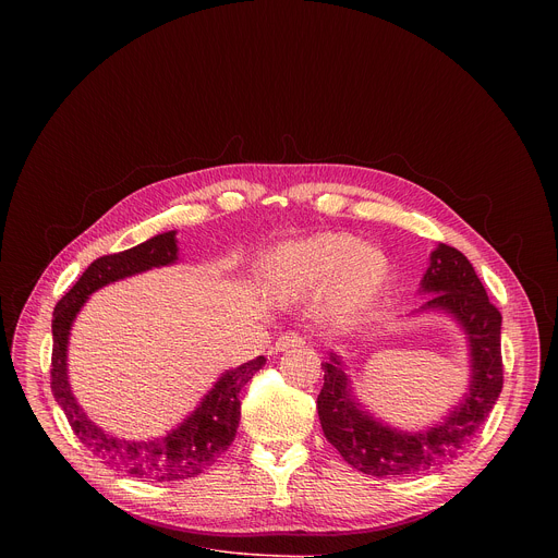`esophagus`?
<instances>
[{"instance_id":"obj_1","label":"esophagus","mask_w":558,"mask_h":558,"mask_svg":"<svg viewBox=\"0 0 558 558\" xmlns=\"http://www.w3.org/2000/svg\"><path fill=\"white\" fill-rule=\"evenodd\" d=\"M302 344H306V336H302L298 331H287L276 340V351H289V349H295Z\"/></svg>"}]
</instances>
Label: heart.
Here are the masks:
<instances>
[{"mask_svg": "<svg viewBox=\"0 0 558 558\" xmlns=\"http://www.w3.org/2000/svg\"><path fill=\"white\" fill-rule=\"evenodd\" d=\"M390 276L386 254L360 245L351 233H320L276 250L267 265L271 287L287 295L327 284V304L338 317H355L373 306Z\"/></svg>", "mask_w": 558, "mask_h": 558, "instance_id": "b5f03b06", "label": "heart"}]
</instances>
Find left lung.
Instances as JSON below:
<instances>
[{"label":"left lung","instance_id":"1","mask_svg":"<svg viewBox=\"0 0 558 558\" xmlns=\"http://www.w3.org/2000/svg\"><path fill=\"white\" fill-rule=\"evenodd\" d=\"M422 293H433L422 311L454 317L470 351V384L463 400L441 422L409 433L375 420L355 400L340 355L331 353L325 386L317 395V415L331 446L347 463L373 476H409L444 465L480 433L504 388L501 313L474 274L470 260L439 243L422 278Z\"/></svg>","mask_w":558,"mask_h":558}]
</instances>
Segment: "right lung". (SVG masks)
<instances>
[{"instance_id":"obj_1","label":"right lung","mask_w":558,"mask_h":558,"mask_svg":"<svg viewBox=\"0 0 558 558\" xmlns=\"http://www.w3.org/2000/svg\"><path fill=\"white\" fill-rule=\"evenodd\" d=\"M179 260L177 231L158 233L149 241L110 256L97 258L52 311V368L50 386L57 404L65 413L74 435L93 454L114 470L141 482H181L205 472L233 441L241 422L243 386L265 366V357L225 371L203 397L196 411L166 437L151 441H125L99 428L76 404L68 381V338L76 313L101 287Z\"/></svg>"}]
</instances>
